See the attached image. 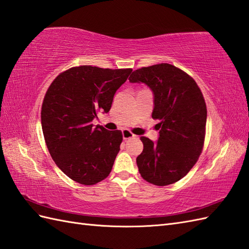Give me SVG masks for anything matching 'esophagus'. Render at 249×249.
<instances>
[{
  "label": "esophagus",
  "mask_w": 249,
  "mask_h": 249,
  "mask_svg": "<svg viewBox=\"0 0 249 249\" xmlns=\"http://www.w3.org/2000/svg\"><path fill=\"white\" fill-rule=\"evenodd\" d=\"M134 137H136V136L132 134L130 130H128V129L123 130V139H124V140H127V139H130V138H134Z\"/></svg>",
  "instance_id": "esophagus-1"
}]
</instances>
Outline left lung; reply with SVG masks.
<instances>
[{
	"label": "left lung",
	"mask_w": 249,
	"mask_h": 249,
	"mask_svg": "<svg viewBox=\"0 0 249 249\" xmlns=\"http://www.w3.org/2000/svg\"><path fill=\"white\" fill-rule=\"evenodd\" d=\"M130 83H144L154 92L152 118L159 120L158 141L141 137L143 151L137 165L144 180L163 187L180 180L203 152L207 106L195 80L170 63L143 67Z\"/></svg>",
	"instance_id": "8db88e82"
}]
</instances>
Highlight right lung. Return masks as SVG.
<instances>
[{
    "label": "right lung",
    "mask_w": 249,
    "mask_h": 249,
    "mask_svg": "<svg viewBox=\"0 0 249 249\" xmlns=\"http://www.w3.org/2000/svg\"><path fill=\"white\" fill-rule=\"evenodd\" d=\"M131 69L79 66L61 72L46 90L41 107L45 144L56 165L85 186L107 178L123 141L121 130L93 128L98 112L110 110L113 96Z\"/></svg>",
    "instance_id": "obj_1"
}]
</instances>
